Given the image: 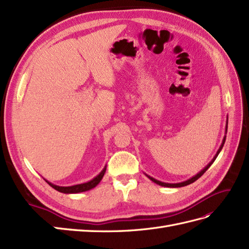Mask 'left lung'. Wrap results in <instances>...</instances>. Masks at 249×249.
Instances as JSON below:
<instances>
[{
  "mask_svg": "<svg viewBox=\"0 0 249 249\" xmlns=\"http://www.w3.org/2000/svg\"><path fill=\"white\" fill-rule=\"evenodd\" d=\"M226 128H227V126H226ZM224 143H225V138H224V140H223V143H222V145H221V147L219 148V150H218V152H216V155H215V157L213 159V161L210 162L207 166L204 168L203 170H201L199 174L197 175H196L195 177H193L191 178V179H189V180H187V181H185V182H182V183H177V184H169V183H163V182H160V181H158V180H156V179H154V178H151V177H148L149 179L152 181V182H155V183H157V184H159V185H161V186H165V187H182V186H186V185H189V184H191V183H194L195 181H196L197 179H199L200 177H202L203 175H204V173H205V171L210 167V165H212L213 162H214V160H215V158L218 157V155L220 154V151H221V149H222V147H223V145H224Z\"/></svg>",
  "mask_w": 249,
  "mask_h": 249,
  "instance_id": "1",
  "label": "left lung"
}]
</instances>
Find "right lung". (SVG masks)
Segmentation results:
<instances>
[{
	"instance_id": "add662e5",
	"label": "right lung",
	"mask_w": 249,
	"mask_h": 249,
	"mask_svg": "<svg viewBox=\"0 0 249 249\" xmlns=\"http://www.w3.org/2000/svg\"><path fill=\"white\" fill-rule=\"evenodd\" d=\"M105 171H106V167L101 171L99 176L95 177L94 179H92L91 181H89L87 183H83V184H78V185H73V186H67V187L56 186V185H53V183H50L48 181H46V182L53 188L60 191V193H64V194H78V193H82V191H86V190H89V189H91V188L97 186L98 184L100 183V181L102 180V178H103Z\"/></svg>"
}]
</instances>
